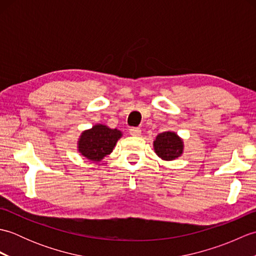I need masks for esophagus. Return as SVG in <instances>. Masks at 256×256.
Wrapping results in <instances>:
<instances>
[{
  "label": "esophagus",
  "mask_w": 256,
  "mask_h": 256,
  "mask_svg": "<svg viewBox=\"0 0 256 256\" xmlns=\"http://www.w3.org/2000/svg\"><path fill=\"white\" fill-rule=\"evenodd\" d=\"M140 133H142V130L140 128H130V134L133 135V136H140Z\"/></svg>",
  "instance_id": "obj_1"
}]
</instances>
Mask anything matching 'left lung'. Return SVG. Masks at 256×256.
Masks as SVG:
<instances>
[{
	"mask_svg": "<svg viewBox=\"0 0 256 256\" xmlns=\"http://www.w3.org/2000/svg\"><path fill=\"white\" fill-rule=\"evenodd\" d=\"M154 150L162 160H172L182 154L184 144L176 133L164 132L157 135L154 140Z\"/></svg>",
	"mask_w": 256,
	"mask_h": 256,
	"instance_id": "obj_1",
	"label": "left lung"
}]
</instances>
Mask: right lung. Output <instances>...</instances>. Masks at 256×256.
Returning a JSON list of instances; mask_svg holds the SVG:
<instances>
[{"label": "right lung", "mask_w": 256, "mask_h": 256, "mask_svg": "<svg viewBox=\"0 0 256 256\" xmlns=\"http://www.w3.org/2000/svg\"><path fill=\"white\" fill-rule=\"evenodd\" d=\"M122 133L116 128H108L106 125L98 124L86 130L79 138L78 150L86 158L99 162L103 157L113 150Z\"/></svg>", "instance_id": "1"}]
</instances>
